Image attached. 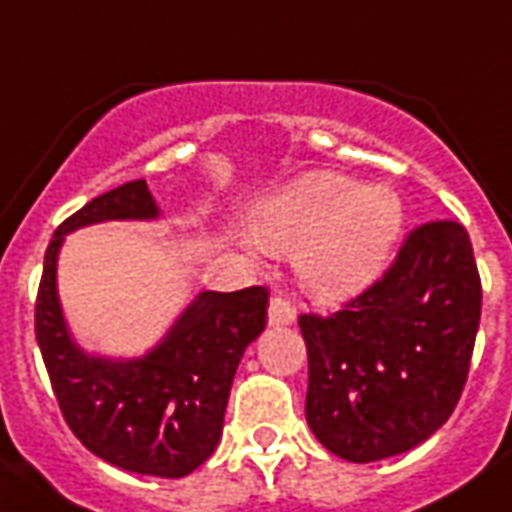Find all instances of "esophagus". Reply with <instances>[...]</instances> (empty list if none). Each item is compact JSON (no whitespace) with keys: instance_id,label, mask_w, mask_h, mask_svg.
<instances>
[{"instance_id":"1","label":"esophagus","mask_w":512,"mask_h":512,"mask_svg":"<svg viewBox=\"0 0 512 512\" xmlns=\"http://www.w3.org/2000/svg\"><path fill=\"white\" fill-rule=\"evenodd\" d=\"M297 319V311H294V305L286 297H272L270 308H267V322L270 327H286V324H292Z\"/></svg>"}]
</instances>
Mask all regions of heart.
<instances>
[{"label":"heart","mask_w":512,"mask_h":512,"mask_svg":"<svg viewBox=\"0 0 512 512\" xmlns=\"http://www.w3.org/2000/svg\"><path fill=\"white\" fill-rule=\"evenodd\" d=\"M404 207L384 185H357L335 171L302 174L261 201L253 237L264 251L294 253L302 289L324 302L349 300L393 259Z\"/></svg>","instance_id":"b5f03b06"}]
</instances>
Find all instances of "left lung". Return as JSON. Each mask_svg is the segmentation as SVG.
<instances>
[{"instance_id":"8db88e82","label":"left lung","mask_w":512,"mask_h":512,"mask_svg":"<svg viewBox=\"0 0 512 512\" xmlns=\"http://www.w3.org/2000/svg\"><path fill=\"white\" fill-rule=\"evenodd\" d=\"M480 305L469 234L434 220L343 311L300 316L313 436L338 458L368 464L436 434L464 390Z\"/></svg>"}]
</instances>
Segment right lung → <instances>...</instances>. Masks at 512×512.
Wrapping results in <instances>:
<instances>
[{"mask_svg":"<svg viewBox=\"0 0 512 512\" xmlns=\"http://www.w3.org/2000/svg\"><path fill=\"white\" fill-rule=\"evenodd\" d=\"M144 179L84 204L54 231L35 302V335L70 431L125 472L185 477L220 442L242 354L267 324V289L201 292L158 346L133 360L84 352L70 335L57 292L59 248L70 231L103 220H155Z\"/></svg>","mask_w":512,"mask_h":512,"instance_id":"add662e5","label":"right lung"}]
</instances>
